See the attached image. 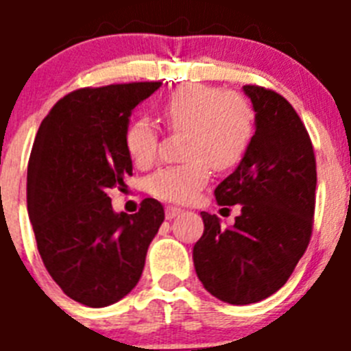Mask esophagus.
Listing matches in <instances>:
<instances>
[{
	"mask_svg": "<svg viewBox=\"0 0 351 351\" xmlns=\"http://www.w3.org/2000/svg\"><path fill=\"white\" fill-rule=\"evenodd\" d=\"M182 213V209L181 207H173V206H169L165 209V216H167V219H173L176 218V216H179V214Z\"/></svg>",
	"mask_w": 351,
	"mask_h": 351,
	"instance_id": "34e87169",
	"label": "esophagus"
}]
</instances>
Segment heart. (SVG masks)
<instances>
[{
    "instance_id": "b5f03b06",
    "label": "heart",
    "mask_w": 351,
    "mask_h": 351,
    "mask_svg": "<svg viewBox=\"0 0 351 351\" xmlns=\"http://www.w3.org/2000/svg\"><path fill=\"white\" fill-rule=\"evenodd\" d=\"M165 125L186 132L179 165H169L147 179V191L165 202L190 204L210 179V167L226 172L241 163L255 133V112L235 91L195 84L169 96L160 107ZM126 151L141 169L153 165L160 135L149 119H135L125 135Z\"/></svg>"
}]
</instances>
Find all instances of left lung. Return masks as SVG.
I'll list each match as a JSON object with an SVG mask.
<instances>
[{
    "instance_id": "obj_1",
    "label": "left lung",
    "mask_w": 351,
    "mask_h": 351,
    "mask_svg": "<svg viewBox=\"0 0 351 351\" xmlns=\"http://www.w3.org/2000/svg\"><path fill=\"white\" fill-rule=\"evenodd\" d=\"M255 108V135L234 173L214 190L219 206L241 204L234 226L200 213L204 235L193 263L204 288L244 306L276 293L308 247L316 200V160L295 108L262 86H244Z\"/></svg>"
}]
</instances>
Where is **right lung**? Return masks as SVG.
Here are the masks:
<instances>
[{
	"instance_id": "1",
	"label": "right lung",
	"mask_w": 351,
	"mask_h": 351,
	"mask_svg": "<svg viewBox=\"0 0 351 351\" xmlns=\"http://www.w3.org/2000/svg\"><path fill=\"white\" fill-rule=\"evenodd\" d=\"M161 82L80 88L42 121L27 163V213L43 265L70 299L105 308L135 288L147 247L165 219L144 198L135 214L114 213L108 191L125 188L132 110Z\"/></svg>"
}]
</instances>
